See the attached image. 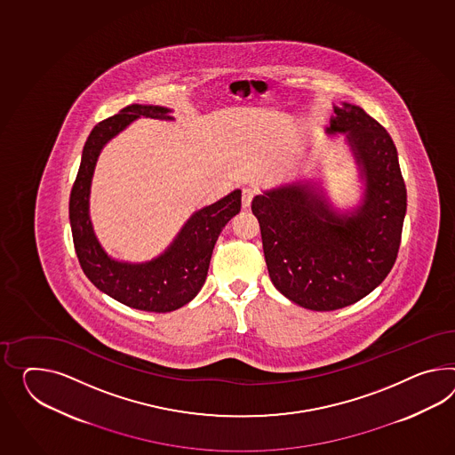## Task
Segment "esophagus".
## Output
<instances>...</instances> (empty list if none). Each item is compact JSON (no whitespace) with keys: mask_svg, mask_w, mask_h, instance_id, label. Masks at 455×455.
<instances>
[{"mask_svg":"<svg viewBox=\"0 0 455 455\" xmlns=\"http://www.w3.org/2000/svg\"><path fill=\"white\" fill-rule=\"evenodd\" d=\"M254 196H256V189H252V188H244L243 189V208L244 210L251 208V203H252Z\"/></svg>","mask_w":455,"mask_h":455,"instance_id":"obj_1","label":"esophagus"}]
</instances>
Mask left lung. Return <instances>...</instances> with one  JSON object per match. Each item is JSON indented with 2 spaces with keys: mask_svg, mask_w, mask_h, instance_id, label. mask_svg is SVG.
I'll return each instance as SVG.
<instances>
[{
  "mask_svg": "<svg viewBox=\"0 0 455 455\" xmlns=\"http://www.w3.org/2000/svg\"><path fill=\"white\" fill-rule=\"evenodd\" d=\"M326 137L343 135L360 181L350 206L337 204L323 176H300L252 199L268 275L307 310L328 312L362 300L391 272L406 216L397 150L360 105L333 104Z\"/></svg>",
  "mask_w": 455,
  "mask_h": 455,
  "instance_id": "8db88e82",
  "label": "left lung"
}]
</instances>
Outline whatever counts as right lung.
<instances>
[{"label": "right lung", "mask_w": 455, "mask_h": 455, "mask_svg": "<svg viewBox=\"0 0 455 455\" xmlns=\"http://www.w3.org/2000/svg\"><path fill=\"white\" fill-rule=\"evenodd\" d=\"M172 108L132 104L93 127L82 150L81 166L70 191L69 220L76 254L93 285L137 310L173 312L191 302L208 277L212 249L224 226L241 211V189L195 211L162 254L143 262L110 256L93 231L91 188L105 145L139 118L175 120Z\"/></svg>", "instance_id": "1"}]
</instances>
